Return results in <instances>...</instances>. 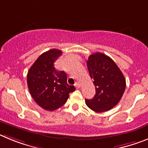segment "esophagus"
Segmentation results:
<instances>
[{
	"mask_svg": "<svg viewBox=\"0 0 148 148\" xmlns=\"http://www.w3.org/2000/svg\"><path fill=\"white\" fill-rule=\"evenodd\" d=\"M74 86H75L77 88H80V86H81V85H80V83H79V82H77L75 84H74Z\"/></svg>",
	"mask_w": 148,
	"mask_h": 148,
	"instance_id": "obj_1",
	"label": "esophagus"
}]
</instances>
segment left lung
Wrapping results in <instances>:
<instances>
[{"label":"left lung","instance_id":"left-lung-1","mask_svg":"<svg viewBox=\"0 0 148 148\" xmlns=\"http://www.w3.org/2000/svg\"><path fill=\"white\" fill-rule=\"evenodd\" d=\"M87 66L94 79L96 94L86 99L88 107L96 112L112 109L120 101L126 86L125 77L114 61L108 56L97 52L89 56Z\"/></svg>","mask_w":148,"mask_h":148}]
</instances>
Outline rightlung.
Returning <instances> with one entry per match:
<instances>
[{
  "label": "right lung",
  "instance_id": "1",
  "mask_svg": "<svg viewBox=\"0 0 148 148\" xmlns=\"http://www.w3.org/2000/svg\"><path fill=\"white\" fill-rule=\"evenodd\" d=\"M62 51L53 49L42 53L28 71L27 84L29 92L38 106L49 111L56 110L66 103L69 94L75 90L67 83V74L58 71L54 62Z\"/></svg>",
  "mask_w": 148,
  "mask_h": 148
}]
</instances>
